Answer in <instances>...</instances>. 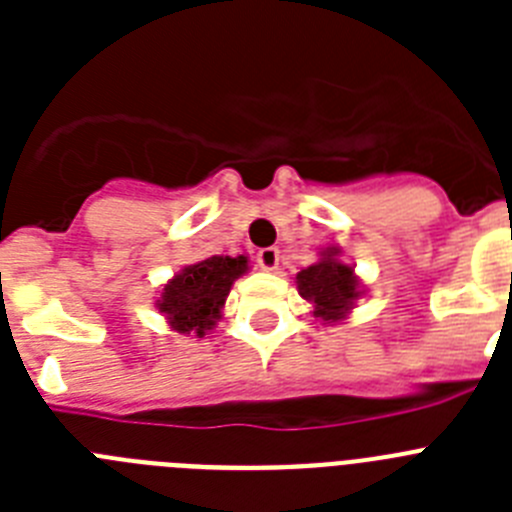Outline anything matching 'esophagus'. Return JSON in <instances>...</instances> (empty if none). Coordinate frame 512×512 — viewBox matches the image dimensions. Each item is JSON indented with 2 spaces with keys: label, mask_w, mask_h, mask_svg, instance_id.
<instances>
[{
  "label": "esophagus",
  "mask_w": 512,
  "mask_h": 512,
  "mask_svg": "<svg viewBox=\"0 0 512 512\" xmlns=\"http://www.w3.org/2000/svg\"><path fill=\"white\" fill-rule=\"evenodd\" d=\"M256 266H259L261 271H274L279 266V251L277 248H261L259 253H256Z\"/></svg>",
  "instance_id": "1"
}]
</instances>
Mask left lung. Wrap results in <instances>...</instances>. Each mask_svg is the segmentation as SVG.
<instances>
[{
    "mask_svg": "<svg viewBox=\"0 0 512 512\" xmlns=\"http://www.w3.org/2000/svg\"><path fill=\"white\" fill-rule=\"evenodd\" d=\"M297 289L305 300L315 305V315L325 323L346 318V312L361 295L354 269L338 261V248H328L318 264L302 269L297 274Z\"/></svg>",
    "mask_w": 512,
    "mask_h": 512,
    "instance_id": "left-lung-1",
    "label": "left lung"
}]
</instances>
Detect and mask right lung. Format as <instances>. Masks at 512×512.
<instances>
[{"mask_svg": "<svg viewBox=\"0 0 512 512\" xmlns=\"http://www.w3.org/2000/svg\"><path fill=\"white\" fill-rule=\"evenodd\" d=\"M246 271V256H210L200 264L184 266L161 292L158 310L169 318L174 330L202 338L220 318V307L225 305L233 282Z\"/></svg>", "mask_w": 512, "mask_h": 512, "instance_id": "add662e5", "label": "right lung"}]
</instances>
